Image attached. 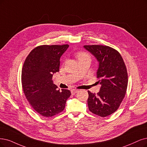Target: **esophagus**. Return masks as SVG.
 <instances>
[{
    "mask_svg": "<svg viewBox=\"0 0 147 147\" xmlns=\"http://www.w3.org/2000/svg\"><path fill=\"white\" fill-rule=\"evenodd\" d=\"M78 91V90H76V89H72L71 90V94L72 95L75 94L76 93H77Z\"/></svg>",
    "mask_w": 147,
    "mask_h": 147,
    "instance_id": "esophagus-1",
    "label": "esophagus"
}]
</instances>
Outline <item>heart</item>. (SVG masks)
<instances>
[{"mask_svg": "<svg viewBox=\"0 0 147 147\" xmlns=\"http://www.w3.org/2000/svg\"><path fill=\"white\" fill-rule=\"evenodd\" d=\"M76 57L79 59V61H80V60L83 59L85 57H90V56H88V54H87L84 53V52H78L76 54Z\"/></svg>", "mask_w": 147, "mask_h": 147, "instance_id": "b5f03b06", "label": "heart"}]
</instances>
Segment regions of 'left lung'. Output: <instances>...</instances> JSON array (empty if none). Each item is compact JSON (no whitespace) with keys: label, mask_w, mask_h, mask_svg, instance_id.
Masks as SVG:
<instances>
[{"label":"left lung","mask_w":147,"mask_h":147,"mask_svg":"<svg viewBox=\"0 0 147 147\" xmlns=\"http://www.w3.org/2000/svg\"><path fill=\"white\" fill-rule=\"evenodd\" d=\"M99 62L97 70L101 85L96 94L88 91L89 110L100 117L115 112L123 99L128 85V74L123 60L117 51L104 45H84Z\"/></svg>","instance_id":"left-lung-1"}]
</instances>
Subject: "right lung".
Wrapping results in <instances>:
<instances>
[{"label": "right lung", "instance_id": "right-lung-1", "mask_svg": "<svg viewBox=\"0 0 147 147\" xmlns=\"http://www.w3.org/2000/svg\"><path fill=\"white\" fill-rule=\"evenodd\" d=\"M68 45H41L27 56L22 71V84L26 98L33 109L49 117L62 112L71 91L57 86L52 80L59 71L60 59Z\"/></svg>", "mask_w": 147, "mask_h": 147}]
</instances>
